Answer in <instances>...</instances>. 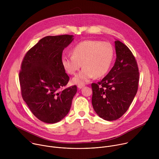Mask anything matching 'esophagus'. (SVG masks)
I'll use <instances>...</instances> for the list:
<instances>
[{
	"instance_id": "34e87169",
	"label": "esophagus",
	"mask_w": 159,
	"mask_h": 159,
	"mask_svg": "<svg viewBox=\"0 0 159 159\" xmlns=\"http://www.w3.org/2000/svg\"><path fill=\"white\" fill-rule=\"evenodd\" d=\"M84 86H85V85H83V84H79V85H77V87H78L79 89H82V88H83Z\"/></svg>"
}]
</instances>
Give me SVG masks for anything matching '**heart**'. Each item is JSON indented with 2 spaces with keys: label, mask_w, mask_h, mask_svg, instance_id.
I'll use <instances>...</instances> for the list:
<instances>
[{
  "label": "heart",
  "mask_w": 159,
  "mask_h": 159,
  "mask_svg": "<svg viewBox=\"0 0 159 159\" xmlns=\"http://www.w3.org/2000/svg\"><path fill=\"white\" fill-rule=\"evenodd\" d=\"M72 53L61 57L62 66L68 74L74 75L82 63L84 68L73 79L74 84H82L107 74L114 59L115 50L108 42L85 40L76 45Z\"/></svg>",
  "instance_id": "1"
}]
</instances>
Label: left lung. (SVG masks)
<instances>
[{"mask_svg": "<svg viewBox=\"0 0 159 159\" xmlns=\"http://www.w3.org/2000/svg\"><path fill=\"white\" fill-rule=\"evenodd\" d=\"M116 61L108 74L98 84L93 83L92 104L97 115L107 121L121 117L138 90L139 72L134 57L119 40L115 41Z\"/></svg>", "mask_w": 159, "mask_h": 159, "instance_id": "obj_1", "label": "left lung"}]
</instances>
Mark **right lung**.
I'll use <instances>...</instances> for the list:
<instances>
[{
	"label": "right lung",
	"instance_id": "add662e5",
	"mask_svg": "<svg viewBox=\"0 0 159 159\" xmlns=\"http://www.w3.org/2000/svg\"><path fill=\"white\" fill-rule=\"evenodd\" d=\"M73 35L48 36L41 39L26 54L21 64V94L33 114L40 121L55 123L69 113L77 86L63 89L69 77L62 66L64 48Z\"/></svg>",
	"mask_w": 159,
	"mask_h": 159
}]
</instances>
